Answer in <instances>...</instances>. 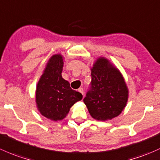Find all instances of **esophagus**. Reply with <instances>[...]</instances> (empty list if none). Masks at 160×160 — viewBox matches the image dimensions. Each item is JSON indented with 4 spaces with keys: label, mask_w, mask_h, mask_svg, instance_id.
Here are the masks:
<instances>
[{
    "label": "esophagus",
    "mask_w": 160,
    "mask_h": 160,
    "mask_svg": "<svg viewBox=\"0 0 160 160\" xmlns=\"http://www.w3.org/2000/svg\"><path fill=\"white\" fill-rule=\"evenodd\" d=\"M78 91L80 92V93H81L82 95L83 96V88H81V87H80V88H79V89H78Z\"/></svg>",
    "instance_id": "obj_1"
}]
</instances>
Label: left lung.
<instances>
[{
	"instance_id": "8db88e82",
	"label": "left lung",
	"mask_w": 160,
	"mask_h": 160,
	"mask_svg": "<svg viewBox=\"0 0 160 160\" xmlns=\"http://www.w3.org/2000/svg\"><path fill=\"white\" fill-rule=\"evenodd\" d=\"M91 83L83 102L93 119L105 121L121 113L128 100V89L118 69L104 58L91 69Z\"/></svg>"
}]
</instances>
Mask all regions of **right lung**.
Listing matches in <instances>:
<instances>
[{
  "instance_id": "add662e5",
  "label": "right lung",
  "mask_w": 160,
  "mask_h": 160,
  "mask_svg": "<svg viewBox=\"0 0 160 160\" xmlns=\"http://www.w3.org/2000/svg\"><path fill=\"white\" fill-rule=\"evenodd\" d=\"M63 57L52 56L40 77L36 90L37 107L40 113L53 121L63 120L76 102L83 96L72 90L68 81L62 77Z\"/></svg>"
}]
</instances>
